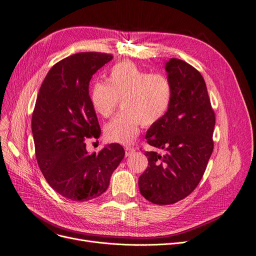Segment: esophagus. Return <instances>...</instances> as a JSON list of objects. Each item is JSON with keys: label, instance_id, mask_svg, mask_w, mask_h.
I'll use <instances>...</instances> for the list:
<instances>
[{"label": "esophagus", "instance_id": "esophagus-1", "mask_svg": "<svg viewBox=\"0 0 256 256\" xmlns=\"http://www.w3.org/2000/svg\"><path fill=\"white\" fill-rule=\"evenodd\" d=\"M124 150H126V156H130V154H133L135 152L134 148H130V146H126Z\"/></svg>", "mask_w": 256, "mask_h": 256}]
</instances>
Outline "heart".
Masks as SVG:
<instances>
[{
  "label": "heart",
  "instance_id": "b5f03b06",
  "mask_svg": "<svg viewBox=\"0 0 256 256\" xmlns=\"http://www.w3.org/2000/svg\"><path fill=\"white\" fill-rule=\"evenodd\" d=\"M172 96V84L166 76L121 62L112 66L107 82H94L90 103L98 114L107 118L116 110L118 100H122L123 112L107 123L104 134L108 142L128 144L139 134L142 124L154 126L166 116Z\"/></svg>",
  "mask_w": 256,
  "mask_h": 256
}]
</instances>
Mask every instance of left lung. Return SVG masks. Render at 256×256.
Returning <instances> with one entry per match:
<instances>
[{
  "label": "left lung",
  "mask_w": 256,
  "mask_h": 256,
  "mask_svg": "<svg viewBox=\"0 0 256 256\" xmlns=\"http://www.w3.org/2000/svg\"><path fill=\"white\" fill-rule=\"evenodd\" d=\"M164 70L173 89L168 112L148 130V144L166 151L146 152L148 168L139 176V190L158 205L176 203L200 183L214 150V112L201 73L184 60L171 58Z\"/></svg>",
  "instance_id": "left-lung-1"
}]
</instances>
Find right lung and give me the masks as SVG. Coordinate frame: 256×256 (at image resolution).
Wrapping results in <instances>:
<instances>
[{"label":"right lung","mask_w":256,"mask_h":256,"mask_svg":"<svg viewBox=\"0 0 256 256\" xmlns=\"http://www.w3.org/2000/svg\"><path fill=\"white\" fill-rule=\"evenodd\" d=\"M112 60V55L98 52L66 57L48 72L37 96L32 133L38 166L48 185L73 201H89L105 192L124 158L119 144L96 154L87 152L85 142L101 135L89 82Z\"/></svg>","instance_id":"right-lung-1"}]
</instances>
